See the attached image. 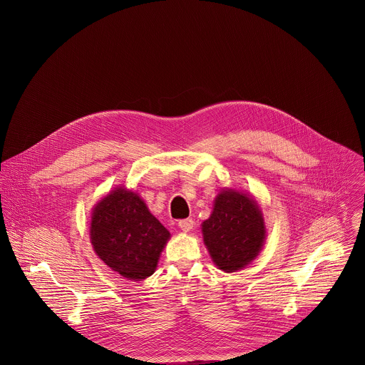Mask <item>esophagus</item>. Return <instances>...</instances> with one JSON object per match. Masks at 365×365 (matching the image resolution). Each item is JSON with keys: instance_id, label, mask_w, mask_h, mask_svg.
<instances>
[{"instance_id": "obj_1", "label": "esophagus", "mask_w": 365, "mask_h": 365, "mask_svg": "<svg viewBox=\"0 0 365 365\" xmlns=\"http://www.w3.org/2000/svg\"><path fill=\"white\" fill-rule=\"evenodd\" d=\"M179 228L183 231V232H189V231H192L193 230V225H195V222H193V220H182V221H179Z\"/></svg>"}]
</instances>
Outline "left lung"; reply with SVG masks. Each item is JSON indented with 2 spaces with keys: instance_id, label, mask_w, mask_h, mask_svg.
<instances>
[{
  "instance_id": "obj_1",
  "label": "left lung",
  "mask_w": 365,
  "mask_h": 365,
  "mask_svg": "<svg viewBox=\"0 0 365 365\" xmlns=\"http://www.w3.org/2000/svg\"><path fill=\"white\" fill-rule=\"evenodd\" d=\"M200 227L214 264L225 273H235L251 264L267 237L257 200L247 192L231 187L217 195L210 218Z\"/></svg>"
}]
</instances>
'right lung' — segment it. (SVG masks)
Instances as JSON below:
<instances>
[{
    "mask_svg": "<svg viewBox=\"0 0 365 365\" xmlns=\"http://www.w3.org/2000/svg\"><path fill=\"white\" fill-rule=\"evenodd\" d=\"M89 240L106 266L138 282L158 269L170 232L148 211L141 196L123 185L93 205Z\"/></svg>",
    "mask_w": 365,
    "mask_h": 365,
    "instance_id": "obj_1",
    "label": "right lung"
}]
</instances>
